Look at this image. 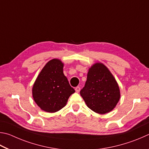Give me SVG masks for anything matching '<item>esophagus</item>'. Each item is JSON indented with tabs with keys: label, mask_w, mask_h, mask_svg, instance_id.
Segmentation results:
<instances>
[{
	"label": "esophagus",
	"mask_w": 149,
	"mask_h": 149,
	"mask_svg": "<svg viewBox=\"0 0 149 149\" xmlns=\"http://www.w3.org/2000/svg\"><path fill=\"white\" fill-rule=\"evenodd\" d=\"M80 88L79 86L75 88V91H76V92L79 93L80 92Z\"/></svg>",
	"instance_id": "34e87169"
}]
</instances>
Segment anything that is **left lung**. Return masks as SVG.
<instances>
[{
    "mask_svg": "<svg viewBox=\"0 0 149 149\" xmlns=\"http://www.w3.org/2000/svg\"><path fill=\"white\" fill-rule=\"evenodd\" d=\"M80 93L88 107L100 114L113 111L120 98L115 78L100 62L93 64L88 69L85 86Z\"/></svg>",
    "mask_w": 149,
    "mask_h": 149,
    "instance_id": "obj_1",
    "label": "left lung"
}]
</instances>
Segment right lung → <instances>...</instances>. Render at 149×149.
Masks as SVG:
<instances>
[{"label": "right lung", "mask_w": 149, "mask_h": 149, "mask_svg": "<svg viewBox=\"0 0 149 149\" xmlns=\"http://www.w3.org/2000/svg\"><path fill=\"white\" fill-rule=\"evenodd\" d=\"M64 63L52 59L44 65L32 88L33 100L42 110L54 113L67 105L70 95L75 92L63 74Z\"/></svg>", "instance_id": "1"}]
</instances>
